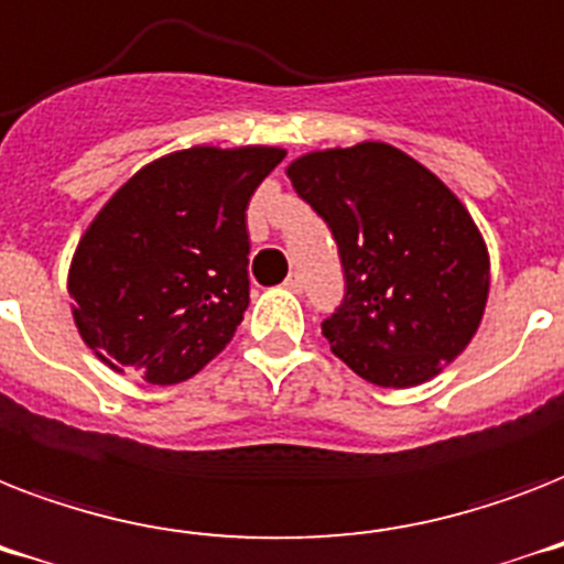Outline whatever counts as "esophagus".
Instances as JSON below:
<instances>
[{"label":"esophagus","instance_id":"esophagus-1","mask_svg":"<svg viewBox=\"0 0 564 564\" xmlns=\"http://www.w3.org/2000/svg\"><path fill=\"white\" fill-rule=\"evenodd\" d=\"M285 288L288 291H294V294H303V288H305L303 276H300V273H291V276L285 279Z\"/></svg>","mask_w":564,"mask_h":564}]
</instances>
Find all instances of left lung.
Returning a JSON list of instances; mask_svg holds the SVG:
<instances>
[{
  "label": "left lung",
  "mask_w": 564,
  "mask_h": 564,
  "mask_svg": "<svg viewBox=\"0 0 564 564\" xmlns=\"http://www.w3.org/2000/svg\"><path fill=\"white\" fill-rule=\"evenodd\" d=\"M288 177L344 264V300L323 319L332 352L378 387L434 378L468 346L489 294V256L466 206L384 142L305 154Z\"/></svg>",
  "instance_id": "obj_1"
}]
</instances>
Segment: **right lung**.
Instances as JSON below:
<instances>
[{
	"label": "right lung",
	"mask_w": 564,
	"mask_h": 564,
	"mask_svg": "<svg viewBox=\"0 0 564 564\" xmlns=\"http://www.w3.org/2000/svg\"><path fill=\"white\" fill-rule=\"evenodd\" d=\"M279 148H188L137 171L80 238L75 326L116 372L180 384L232 340L250 305L247 204Z\"/></svg>",
	"instance_id": "obj_1"
}]
</instances>
